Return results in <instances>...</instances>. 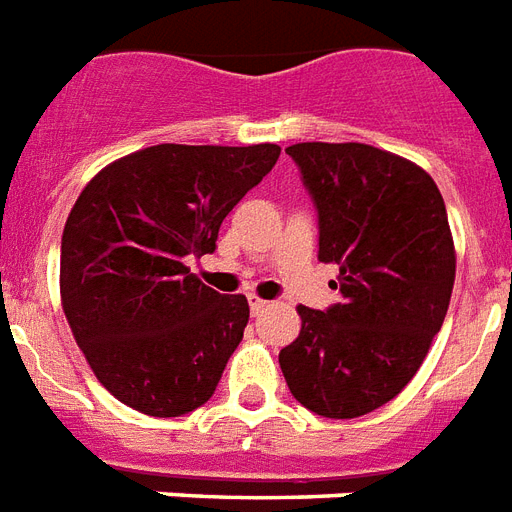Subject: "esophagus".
I'll return each mask as SVG.
<instances>
[{"instance_id": "1", "label": "esophagus", "mask_w": 512, "mask_h": 512, "mask_svg": "<svg viewBox=\"0 0 512 512\" xmlns=\"http://www.w3.org/2000/svg\"><path fill=\"white\" fill-rule=\"evenodd\" d=\"M265 308H268V303H265V300H260L257 295H249V311H252V316H260Z\"/></svg>"}]
</instances>
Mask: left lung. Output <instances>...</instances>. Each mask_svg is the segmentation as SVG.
<instances>
[{"instance_id": "obj_1", "label": "left lung", "mask_w": 512, "mask_h": 512, "mask_svg": "<svg viewBox=\"0 0 512 512\" xmlns=\"http://www.w3.org/2000/svg\"><path fill=\"white\" fill-rule=\"evenodd\" d=\"M287 154L319 212V260L340 268L342 303L300 305L279 353L292 396L329 420L396 398L428 356L454 287V241L428 172L364 143H297Z\"/></svg>"}]
</instances>
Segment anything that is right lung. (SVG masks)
<instances>
[{"instance_id": "1", "label": "right lung", "mask_w": 512, "mask_h": 512, "mask_svg": "<svg viewBox=\"0 0 512 512\" xmlns=\"http://www.w3.org/2000/svg\"><path fill=\"white\" fill-rule=\"evenodd\" d=\"M281 148L162 146L116 159L84 185L60 241V300L100 385L151 417L207 404L244 337L249 303L201 284L188 260Z\"/></svg>"}]
</instances>
